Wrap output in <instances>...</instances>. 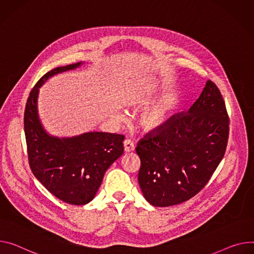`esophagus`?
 I'll list each match as a JSON object with an SVG mask.
<instances>
[{"instance_id": "esophagus-1", "label": "esophagus", "mask_w": 254, "mask_h": 254, "mask_svg": "<svg viewBox=\"0 0 254 254\" xmlns=\"http://www.w3.org/2000/svg\"><path fill=\"white\" fill-rule=\"evenodd\" d=\"M124 148H125V152L129 153V152H131V151L134 150V144H133L132 141H130V140L127 139V140H126V141L124 142Z\"/></svg>"}]
</instances>
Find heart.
<instances>
[{"mask_svg":"<svg viewBox=\"0 0 254 254\" xmlns=\"http://www.w3.org/2000/svg\"><path fill=\"white\" fill-rule=\"evenodd\" d=\"M158 85L159 81L155 77L139 81L127 92L125 103L133 108L147 106ZM173 109L174 98L171 95L165 96L156 103L146 107L140 113L137 118V127L144 132H157L169 124ZM115 119L123 121L124 117L121 113H117Z\"/></svg>","mask_w":254,"mask_h":254,"instance_id":"obj_1","label":"heart"}]
</instances>
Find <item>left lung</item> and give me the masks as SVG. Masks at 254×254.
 Returning <instances> with one entry per match:
<instances>
[{
	"label": "left lung",
	"instance_id": "left-lung-1",
	"mask_svg": "<svg viewBox=\"0 0 254 254\" xmlns=\"http://www.w3.org/2000/svg\"><path fill=\"white\" fill-rule=\"evenodd\" d=\"M229 117L221 92L206 81L187 113H177L135 148L137 175L144 197L154 206H170L194 196L210 180L224 157Z\"/></svg>",
	"mask_w": 254,
	"mask_h": 254
}]
</instances>
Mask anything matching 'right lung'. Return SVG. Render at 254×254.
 I'll use <instances>...</instances> for the list:
<instances>
[{"instance_id":"add662e5","label":"right lung","mask_w":254,"mask_h":254,"mask_svg":"<svg viewBox=\"0 0 254 254\" xmlns=\"http://www.w3.org/2000/svg\"><path fill=\"white\" fill-rule=\"evenodd\" d=\"M83 63L48 72L31 90L24 112L29 166L42 186L70 204H86L96 195L109 166L124 154L123 134L89 131L71 137L51 135L38 115L39 88L51 77L75 70Z\"/></svg>"}]
</instances>
